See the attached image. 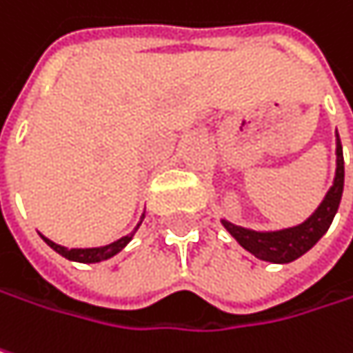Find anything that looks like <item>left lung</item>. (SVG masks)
I'll return each instance as SVG.
<instances>
[{"instance_id": "left-lung-1", "label": "left lung", "mask_w": 353, "mask_h": 353, "mask_svg": "<svg viewBox=\"0 0 353 353\" xmlns=\"http://www.w3.org/2000/svg\"><path fill=\"white\" fill-rule=\"evenodd\" d=\"M341 192H343V150L340 137L336 134V176L334 185L319 203V207L310 214L303 223L279 229V231H253L247 227H239L221 219L223 227L237 239L243 249L255 255L261 261L269 263H291L303 253H307L317 241L321 239L340 207Z\"/></svg>"}]
</instances>
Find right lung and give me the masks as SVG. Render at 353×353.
Listing matches in <instances>:
<instances>
[{"instance_id":"add662e5","label":"right lung","mask_w":353,"mask_h":353,"mask_svg":"<svg viewBox=\"0 0 353 353\" xmlns=\"http://www.w3.org/2000/svg\"><path fill=\"white\" fill-rule=\"evenodd\" d=\"M142 219H144V213L140 216V223H142ZM140 223L137 225V229L140 227ZM137 229H134L132 233H128V235H124V237H120L118 241L110 243V245H104V247H86V249H68V247H63V245H58V243H54L52 239L43 237L41 233H39V237L46 241L56 253H60L62 257L70 259V261H78V263H100V261H106V259L114 257L116 253H120V251L130 243V239L134 237Z\"/></svg>"}]
</instances>
